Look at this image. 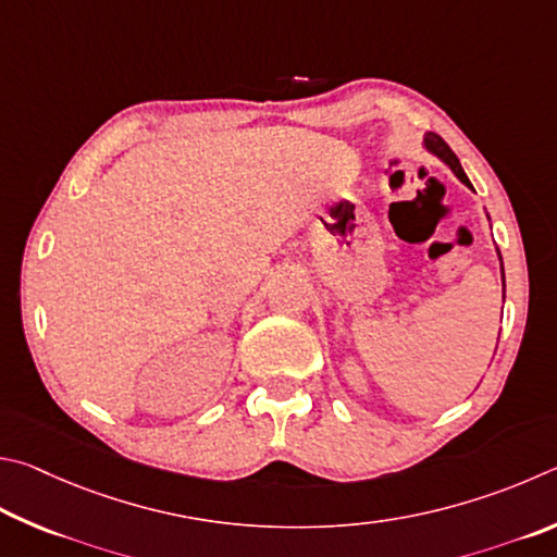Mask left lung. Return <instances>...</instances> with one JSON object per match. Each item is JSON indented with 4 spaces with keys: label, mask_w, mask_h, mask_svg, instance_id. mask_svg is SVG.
Wrapping results in <instances>:
<instances>
[{
    "label": "left lung",
    "mask_w": 557,
    "mask_h": 557,
    "mask_svg": "<svg viewBox=\"0 0 557 557\" xmlns=\"http://www.w3.org/2000/svg\"><path fill=\"white\" fill-rule=\"evenodd\" d=\"M423 149H425L428 153H431V156H435V159H441V161L447 165V169H450V171L457 175V178H460V181L467 185V188L474 190L470 178H467V173H465V169H462L460 159H457L450 146H447V144L443 141L441 134L428 132L425 139H423ZM486 218H490V214H486ZM496 253H499V249H496ZM499 263H502V294H504L502 298H506V281H504V261H502V253H499Z\"/></svg>",
    "instance_id": "8db88e82"
}]
</instances>
